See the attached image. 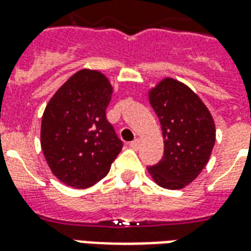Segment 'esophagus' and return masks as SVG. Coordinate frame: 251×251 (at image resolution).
<instances>
[{"instance_id": "34e87169", "label": "esophagus", "mask_w": 251, "mask_h": 251, "mask_svg": "<svg viewBox=\"0 0 251 251\" xmlns=\"http://www.w3.org/2000/svg\"><path fill=\"white\" fill-rule=\"evenodd\" d=\"M138 147H140V140L138 138H136V140H133L130 142V148H133V149H137Z\"/></svg>"}]
</instances>
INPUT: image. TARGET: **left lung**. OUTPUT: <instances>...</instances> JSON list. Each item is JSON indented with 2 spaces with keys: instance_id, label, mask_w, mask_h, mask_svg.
<instances>
[{
  "instance_id": "8db88e82",
  "label": "left lung",
  "mask_w": 251,
  "mask_h": 251,
  "mask_svg": "<svg viewBox=\"0 0 251 251\" xmlns=\"http://www.w3.org/2000/svg\"><path fill=\"white\" fill-rule=\"evenodd\" d=\"M148 98L164 137V156L148 168L149 175L163 188H183L210 160L216 134L214 118L198 94L172 77L160 80Z\"/></svg>"
}]
</instances>
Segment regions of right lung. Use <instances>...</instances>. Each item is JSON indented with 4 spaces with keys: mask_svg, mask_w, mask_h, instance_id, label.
Masks as SVG:
<instances>
[{
    "mask_svg": "<svg viewBox=\"0 0 251 251\" xmlns=\"http://www.w3.org/2000/svg\"><path fill=\"white\" fill-rule=\"evenodd\" d=\"M113 86L83 68L53 94L41 118L40 142L52 174L72 188H88L109 174L122 141L106 118Z\"/></svg>",
    "mask_w": 251,
    "mask_h": 251,
    "instance_id": "add662e5",
    "label": "right lung"
}]
</instances>
